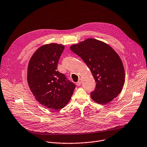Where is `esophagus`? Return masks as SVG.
Segmentation results:
<instances>
[{
  "label": "esophagus",
  "mask_w": 147,
  "mask_h": 147,
  "mask_svg": "<svg viewBox=\"0 0 147 147\" xmlns=\"http://www.w3.org/2000/svg\"><path fill=\"white\" fill-rule=\"evenodd\" d=\"M81 82H82V80H81V78H80V79L78 80V81L77 82V86H80L81 84Z\"/></svg>",
  "instance_id": "esophagus-1"
}]
</instances>
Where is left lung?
<instances>
[{"instance_id":"1","label":"left lung","mask_w":147,"mask_h":147,"mask_svg":"<svg viewBox=\"0 0 147 147\" xmlns=\"http://www.w3.org/2000/svg\"><path fill=\"white\" fill-rule=\"evenodd\" d=\"M90 69L96 82L91 98L99 104H107L117 97L125 82V71L118 54L107 43L88 38L70 47Z\"/></svg>"}]
</instances>
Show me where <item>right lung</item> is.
<instances>
[{
  "label": "right lung",
  "mask_w": 147,
  "mask_h": 147,
  "mask_svg": "<svg viewBox=\"0 0 147 147\" xmlns=\"http://www.w3.org/2000/svg\"><path fill=\"white\" fill-rule=\"evenodd\" d=\"M64 48V45L55 43L40 46L31 57L27 67V83L35 99L54 110L62 109L67 104L76 88L57 70Z\"/></svg>",
  "instance_id": "add662e5"
}]
</instances>
